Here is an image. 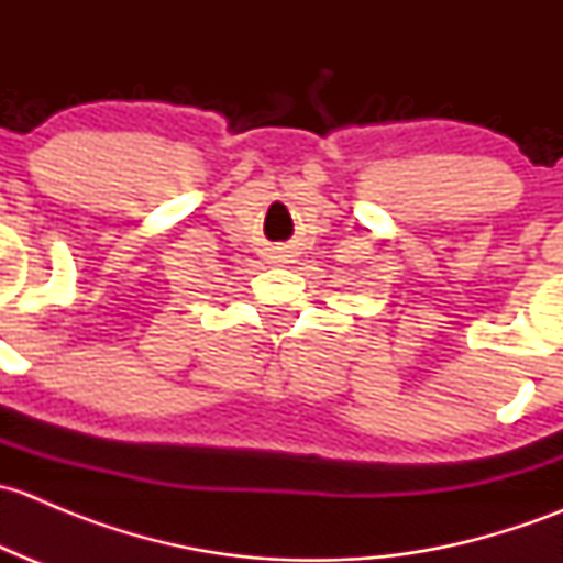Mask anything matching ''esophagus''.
<instances>
[{
  "label": "esophagus",
  "mask_w": 563,
  "mask_h": 563,
  "mask_svg": "<svg viewBox=\"0 0 563 563\" xmlns=\"http://www.w3.org/2000/svg\"><path fill=\"white\" fill-rule=\"evenodd\" d=\"M272 264H288V253L286 250H272Z\"/></svg>",
  "instance_id": "obj_1"
}]
</instances>
